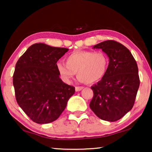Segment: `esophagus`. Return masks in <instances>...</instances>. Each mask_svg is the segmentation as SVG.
Here are the masks:
<instances>
[{
  "instance_id": "1",
  "label": "esophagus",
  "mask_w": 152,
  "mask_h": 152,
  "mask_svg": "<svg viewBox=\"0 0 152 152\" xmlns=\"http://www.w3.org/2000/svg\"><path fill=\"white\" fill-rule=\"evenodd\" d=\"M83 88H84L83 86H76L75 87V91H80L81 90H82Z\"/></svg>"
}]
</instances>
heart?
<instances>
[{
  "label": "heart",
  "instance_id": "b5f03b06",
  "mask_svg": "<svg viewBox=\"0 0 152 152\" xmlns=\"http://www.w3.org/2000/svg\"><path fill=\"white\" fill-rule=\"evenodd\" d=\"M66 64L59 61L57 71L66 82H70L77 72L78 80L93 84L102 80L107 74L109 59L102 51L77 50L66 57Z\"/></svg>",
  "mask_w": 152,
  "mask_h": 152
}]
</instances>
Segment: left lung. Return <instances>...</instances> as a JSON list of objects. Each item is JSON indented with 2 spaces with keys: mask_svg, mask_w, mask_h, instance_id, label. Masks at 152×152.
I'll return each mask as SVG.
<instances>
[{
  "mask_svg": "<svg viewBox=\"0 0 152 152\" xmlns=\"http://www.w3.org/2000/svg\"><path fill=\"white\" fill-rule=\"evenodd\" d=\"M93 48L107 54L109 65L102 80L91 86L90 108L102 120L117 121L134 107L140 86L138 66L131 52L115 41H103Z\"/></svg>",
  "mask_w": 152,
  "mask_h": 152,
  "instance_id": "8db88e82",
  "label": "left lung"
}]
</instances>
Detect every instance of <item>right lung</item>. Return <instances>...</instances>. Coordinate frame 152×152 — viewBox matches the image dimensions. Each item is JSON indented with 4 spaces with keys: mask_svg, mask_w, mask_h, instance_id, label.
<instances>
[{
    "mask_svg": "<svg viewBox=\"0 0 152 152\" xmlns=\"http://www.w3.org/2000/svg\"><path fill=\"white\" fill-rule=\"evenodd\" d=\"M68 48L34 43L18 60L13 85L18 104L33 122L55 121L65 109L75 87L59 78L57 62Z\"/></svg>",
    "mask_w": 152,
    "mask_h": 152,
    "instance_id": "obj_1",
    "label": "right lung"
}]
</instances>
